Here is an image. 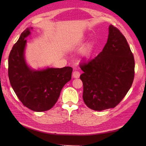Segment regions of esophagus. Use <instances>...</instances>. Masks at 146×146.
<instances>
[{"mask_svg": "<svg viewBox=\"0 0 146 146\" xmlns=\"http://www.w3.org/2000/svg\"><path fill=\"white\" fill-rule=\"evenodd\" d=\"M80 76V73L78 71H75L73 73V77L75 78H78Z\"/></svg>", "mask_w": 146, "mask_h": 146, "instance_id": "34e87169", "label": "esophagus"}]
</instances>
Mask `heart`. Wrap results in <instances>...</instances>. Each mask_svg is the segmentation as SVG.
<instances>
[{"label":"heart","instance_id":"1","mask_svg":"<svg viewBox=\"0 0 146 146\" xmlns=\"http://www.w3.org/2000/svg\"><path fill=\"white\" fill-rule=\"evenodd\" d=\"M91 48H92V44L90 43L86 46V48L85 49V50L83 52V56L86 58H87L88 56L90 54V51H91Z\"/></svg>","mask_w":146,"mask_h":146}]
</instances>
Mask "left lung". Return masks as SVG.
<instances>
[{
  "mask_svg": "<svg viewBox=\"0 0 146 146\" xmlns=\"http://www.w3.org/2000/svg\"><path fill=\"white\" fill-rule=\"evenodd\" d=\"M108 29L102 51L80 65L83 71L80 75L83 101L97 111L116 107L127 94L134 78V58L127 41L117 27L110 25Z\"/></svg>",
  "mask_w": 146,
  "mask_h": 146,
  "instance_id": "8db88e82",
  "label": "left lung"
}]
</instances>
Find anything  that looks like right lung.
<instances>
[{"instance_id":"add662e5","label":"right lung","mask_w":146,"mask_h":146,"mask_svg":"<svg viewBox=\"0 0 146 146\" xmlns=\"http://www.w3.org/2000/svg\"><path fill=\"white\" fill-rule=\"evenodd\" d=\"M30 34V29H26L12 47L9 56L8 75L15 94L24 106L35 111H44L56 103L62 88L71 79L73 68L31 69L24 58L25 38Z\"/></svg>"}]
</instances>
